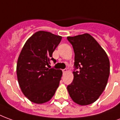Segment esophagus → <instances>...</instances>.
<instances>
[{"mask_svg":"<svg viewBox=\"0 0 120 120\" xmlns=\"http://www.w3.org/2000/svg\"><path fill=\"white\" fill-rule=\"evenodd\" d=\"M63 72L64 74L66 73L67 72V69H64V70H63Z\"/></svg>","mask_w":120,"mask_h":120,"instance_id":"1","label":"esophagus"}]
</instances>
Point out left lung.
Masks as SVG:
<instances>
[{
	"label": "left lung",
	"instance_id": "left-lung-1",
	"mask_svg": "<svg viewBox=\"0 0 120 120\" xmlns=\"http://www.w3.org/2000/svg\"><path fill=\"white\" fill-rule=\"evenodd\" d=\"M75 53L73 80L67 90L73 102L80 105L95 102L106 87L110 63L106 52L88 33L68 36Z\"/></svg>",
	"mask_w": 120,
	"mask_h": 120
}]
</instances>
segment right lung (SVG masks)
Here are the masks:
<instances>
[{"label":"right lung","instance_id":"add662e5","mask_svg":"<svg viewBox=\"0 0 120 120\" xmlns=\"http://www.w3.org/2000/svg\"><path fill=\"white\" fill-rule=\"evenodd\" d=\"M62 37L51 32L40 30L25 42L16 65V75L23 95L30 102L41 104L54 96L61 80V70L49 69L52 53Z\"/></svg>","mask_w":120,"mask_h":120}]
</instances>
